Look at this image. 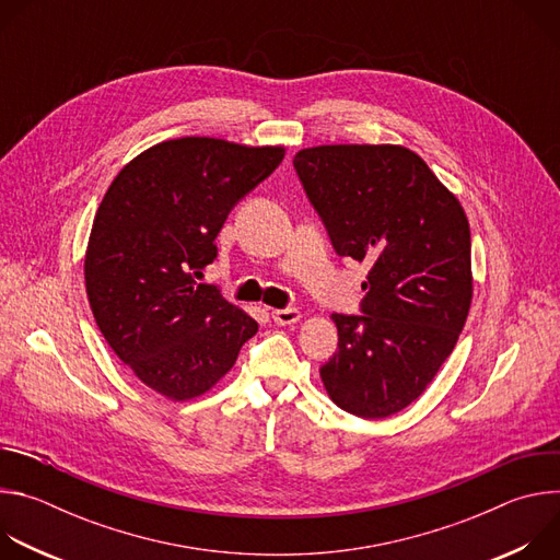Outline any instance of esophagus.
Here are the masks:
<instances>
[{
    "label": "esophagus",
    "mask_w": 560,
    "mask_h": 560,
    "mask_svg": "<svg viewBox=\"0 0 560 560\" xmlns=\"http://www.w3.org/2000/svg\"><path fill=\"white\" fill-rule=\"evenodd\" d=\"M272 318H275V324H279V326H292V324H296L299 318H301V312L296 307L272 310Z\"/></svg>",
    "instance_id": "1"
}]
</instances>
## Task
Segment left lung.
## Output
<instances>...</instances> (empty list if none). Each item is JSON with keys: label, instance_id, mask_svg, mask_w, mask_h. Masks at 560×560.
Here are the masks:
<instances>
[{"label": "left lung", "instance_id": "left-lung-1", "mask_svg": "<svg viewBox=\"0 0 560 560\" xmlns=\"http://www.w3.org/2000/svg\"><path fill=\"white\" fill-rule=\"evenodd\" d=\"M294 168L335 250L370 264L365 314L330 316L339 350L322 368L324 387L361 419L401 412L452 354L471 305L465 210L406 145H312Z\"/></svg>", "mask_w": 560, "mask_h": 560}]
</instances>
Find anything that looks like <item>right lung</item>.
Returning <instances> with one entry per match:
<instances>
[{
  "label": "right lung",
  "mask_w": 560,
  "mask_h": 560,
  "mask_svg": "<svg viewBox=\"0 0 560 560\" xmlns=\"http://www.w3.org/2000/svg\"><path fill=\"white\" fill-rule=\"evenodd\" d=\"M285 156L283 145L182 137L139 152L108 186L84 257L86 294L113 352L171 401L210 392L259 330L197 283L234 203Z\"/></svg>",
  "instance_id": "obj_1"
}]
</instances>
